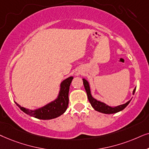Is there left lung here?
Wrapping results in <instances>:
<instances>
[{
    "label": "left lung",
    "mask_w": 149,
    "mask_h": 149,
    "mask_svg": "<svg viewBox=\"0 0 149 149\" xmlns=\"http://www.w3.org/2000/svg\"><path fill=\"white\" fill-rule=\"evenodd\" d=\"M82 80H83V84H84L85 90H86V92L87 93V96H88V100L89 101V102L91 103V106H92L93 108H94L96 111L104 113V114H114V113L118 112L125 108L127 106V105L130 104V102H131V100H130L127 103H125V104L120 105V106H118L116 107L109 106L106 104H104V103L101 102L100 101H97V100H95V98H93L92 95H91L90 85H89L88 82L86 80H85L84 78H83ZM136 89V87L134 89L133 95H134Z\"/></svg>",
    "instance_id": "8db88e82"
}]
</instances>
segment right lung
I'll use <instances>...</instances> for the list:
<instances>
[{"label":"right lung","mask_w":149,"mask_h":149,"mask_svg":"<svg viewBox=\"0 0 149 149\" xmlns=\"http://www.w3.org/2000/svg\"><path fill=\"white\" fill-rule=\"evenodd\" d=\"M73 79V77L71 76L63 80L61 84V88L58 97L54 101L40 108L31 110L20 106L16 102L15 103L21 110L33 117L41 120H49L58 117L66 111L68 107L69 86Z\"/></svg>","instance_id":"right-lung-1"}]
</instances>
